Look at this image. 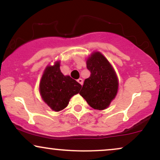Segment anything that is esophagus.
<instances>
[{
    "label": "esophagus",
    "mask_w": 160,
    "mask_h": 160,
    "mask_svg": "<svg viewBox=\"0 0 160 160\" xmlns=\"http://www.w3.org/2000/svg\"><path fill=\"white\" fill-rule=\"evenodd\" d=\"M78 82L80 84H81V85H82V83H83V80H82V79H81V78H80V79H78Z\"/></svg>",
    "instance_id": "esophagus-1"
}]
</instances>
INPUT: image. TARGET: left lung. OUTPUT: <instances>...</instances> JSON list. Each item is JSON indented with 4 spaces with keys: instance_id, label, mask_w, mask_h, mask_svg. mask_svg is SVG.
<instances>
[{
    "instance_id": "left-lung-1",
    "label": "left lung",
    "mask_w": 160,
    "mask_h": 160,
    "mask_svg": "<svg viewBox=\"0 0 160 160\" xmlns=\"http://www.w3.org/2000/svg\"><path fill=\"white\" fill-rule=\"evenodd\" d=\"M86 67L91 74L84 81L80 95L94 109H106L117 94L119 82L117 74L100 52H92L88 57Z\"/></svg>"
}]
</instances>
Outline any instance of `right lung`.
I'll return each mask as SVG.
<instances>
[{"label":"right lung","instance_id":"right-lung-1","mask_svg":"<svg viewBox=\"0 0 160 160\" xmlns=\"http://www.w3.org/2000/svg\"><path fill=\"white\" fill-rule=\"evenodd\" d=\"M82 86L60 70V61L46 68L40 82L41 98L52 111H60L68 104L70 99L79 93Z\"/></svg>","mask_w":160,"mask_h":160}]
</instances>
